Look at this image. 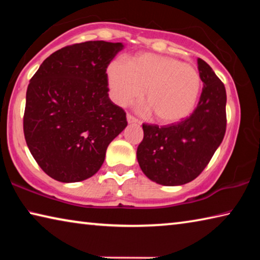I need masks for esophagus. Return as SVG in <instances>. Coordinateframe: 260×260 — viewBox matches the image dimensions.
Here are the masks:
<instances>
[{
	"mask_svg": "<svg viewBox=\"0 0 260 260\" xmlns=\"http://www.w3.org/2000/svg\"><path fill=\"white\" fill-rule=\"evenodd\" d=\"M127 121H128V124H138L139 120L136 119L134 116H132V114H127Z\"/></svg>",
	"mask_w": 260,
	"mask_h": 260,
	"instance_id": "34e87169",
	"label": "esophagus"
}]
</instances>
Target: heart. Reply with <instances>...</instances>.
<instances>
[{"mask_svg": "<svg viewBox=\"0 0 260 260\" xmlns=\"http://www.w3.org/2000/svg\"><path fill=\"white\" fill-rule=\"evenodd\" d=\"M107 77L112 100L126 105L144 90L146 111L155 113L162 124H174L187 118L199 101L202 79L197 70L172 57L143 52L124 63L110 61Z\"/></svg>", "mask_w": 260, "mask_h": 260, "instance_id": "b5f03b06", "label": "heart"}]
</instances>
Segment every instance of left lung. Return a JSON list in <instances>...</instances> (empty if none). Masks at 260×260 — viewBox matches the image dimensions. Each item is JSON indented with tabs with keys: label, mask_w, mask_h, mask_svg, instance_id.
<instances>
[{
	"label": "left lung",
	"mask_w": 260,
	"mask_h": 260,
	"mask_svg": "<svg viewBox=\"0 0 260 260\" xmlns=\"http://www.w3.org/2000/svg\"><path fill=\"white\" fill-rule=\"evenodd\" d=\"M203 89L197 108L181 121L143 124L136 157L142 172L162 186H180L202 173L226 133V89L213 70L197 59Z\"/></svg>",
	"instance_id": "left-lung-1"
}]
</instances>
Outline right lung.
I'll return each mask as SVG.
<instances>
[{
	"instance_id": "add662e5",
	"label": "right lung",
	"mask_w": 260,
	"mask_h": 260,
	"mask_svg": "<svg viewBox=\"0 0 260 260\" xmlns=\"http://www.w3.org/2000/svg\"><path fill=\"white\" fill-rule=\"evenodd\" d=\"M121 42L67 46L43 60L26 91L24 135L50 178L78 182L102 166L110 142L127 126L126 112L109 99L107 68Z\"/></svg>"
}]
</instances>
